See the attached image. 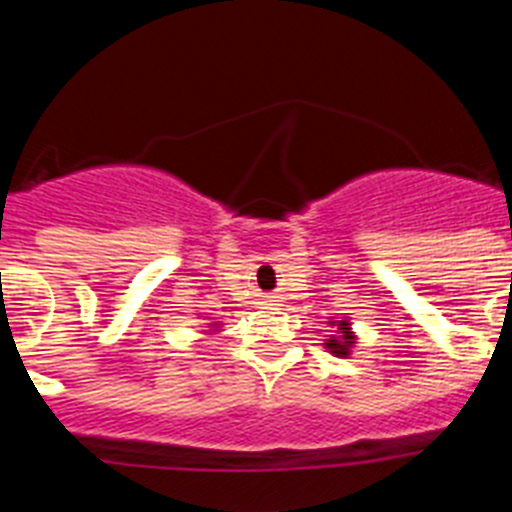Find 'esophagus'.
<instances>
[{"mask_svg": "<svg viewBox=\"0 0 512 512\" xmlns=\"http://www.w3.org/2000/svg\"><path fill=\"white\" fill-rule=\"evenodd\" d=\"M269 302H274V300H269Z\"/></svg>", "mask_w": 512, "mask_h": 512, "instance_id": "esophagus-1", "label": "esophagus"}]
</instances>
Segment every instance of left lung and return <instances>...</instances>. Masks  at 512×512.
<instances>
[{
  "label": "left lung",
  "instance_id": "8db88e82",
  "mask_svg": "<svg viewBox=\"0 0 512 512\" xmlns=\"http://www.w3.org/2000/svg\"><path fill=\"white\" fill-rule=\"evenodd\" d=\"M338 333L341 336H330L328 343H325V348H330V354L336 356H348V348L354 346V333H351V328H348V320H341L338 323Z\"/></svg>",
  "mask_w": 512,
  "mask_h": 512
}]
</instances>
